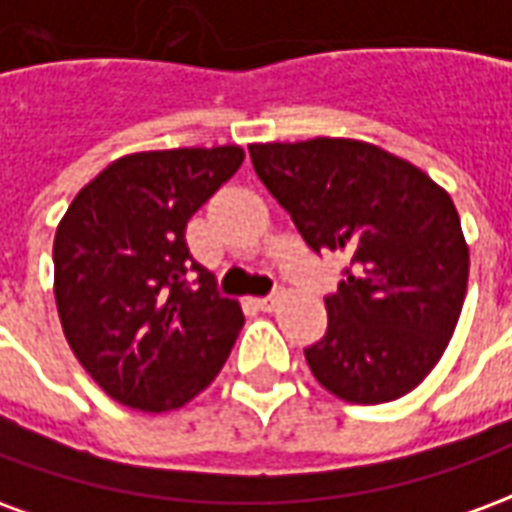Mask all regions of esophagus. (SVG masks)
I'll return each instance as SVG.
<instances>
[{
	"mask_svg": "<svg viewBox=\"0 0 512 512\" xmlns=\"http://www.w3.org/2000/svg\"><path fill=\"white\" fill-rule=\"evenodd\" d=\"M277 304H279V301L274 299V296H266V299H255V307H257V310H263V312H274V310H277Z\"/></svg>",
	"mask_w": 512,
	"mask_h": 512,
	"instance_id": "1",
	"label": "esophagus"
}]
</instances>
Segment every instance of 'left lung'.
Here are the masks:
<instances>
[{
    "mask_svg": "<svg viewBox=\"0 0 512 512\" xmlns=\"http://www.w3.org/2000/svg\"><path fill=\"white\" fill-rule=\"evenodd\" d=\"M249 156L310 249L351 257L326 299L329 329L304 351L312 376L362 406L417 389L450 345L469 282V244L450 194L362 139L257 142Z\"/></svg>",
    "mask_w": 512,
    "mask_h": 512,
    "instance_id": "8db88e82",
    "label": "left lung"
}]
</instances>
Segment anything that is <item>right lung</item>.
Returning a JSON list of instances; mask_svg holds the SVG:
<instances>
[{"label": "right lung", "instance_id": "add662e5", "mask_svg": "<svg viewBox=\"0 0 512 512\" xmlns=\"http://www.w3.org/2000/svg\"><path fill=\"white\" fill-rule=\"evenodd\" d=\"M244 164V147L142 150L84 186L54 235V299L79 365L106 395L161 414L219 376L244 326L194 263L186 222ZM198 271L189 289L185 274Z\"/></svg>", "mask_w": 512, "mask_h": 512}]
</instances>
